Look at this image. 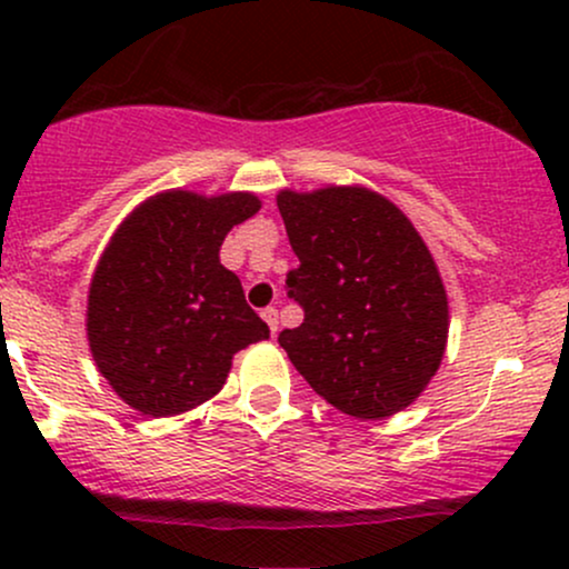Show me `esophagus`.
<instances>
[{"label": "esophagus", "mask_w": 569, "mask_h": 569, "mask_svg": "<svg viewBox=\"0 0 569 569\" xmlns=\"http://www.w3.org/2000/svg\"><path fill=\"white\" fill-rule=\"evenodd\" d=\"M262 318L267 321V326H270V335L276 337L278 335V310H276V307H264Z\"/></svg>", "instance_id": "34e87169"}]
</instances>
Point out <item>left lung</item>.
<instances>
[{
	"label": "left lung",
	"instance_id": "1",
	"mask_svg": "<svg viewBox=\"0 0 569 569\" xmlns=\"http://www.w3.org/2000/svg\"><path fill=\"white\" fill-rule=\"evenodd\" d=\"M299 264L286 293L305 321L278 335L299 375L331 407L380 420L409 407L439 369L447 291L411 221L361 187L280 192Z\"/></svg>",
	"mask_w": 569,
	"mask_h": 569
}]
</instances>
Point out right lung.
<instances>
[{
    "mask_svg": "<svg viewBox=\"0 0 569 569\" xmlns=\"http://www.w3.org/2000/svg\"><path fill=\"white\" fill-rule=\"evenodd\" d=\"M259 211L248 192H162L114 232L88 297L98 371L141 415L171 417L213 398L232 356L270 337L219 262L227 232Z\"/></svg>",
    "mask_w": 569,
    "mask_h": 569,
    "instance_id": "obj_1",
    "label": "right lung"
}]
</instances>
